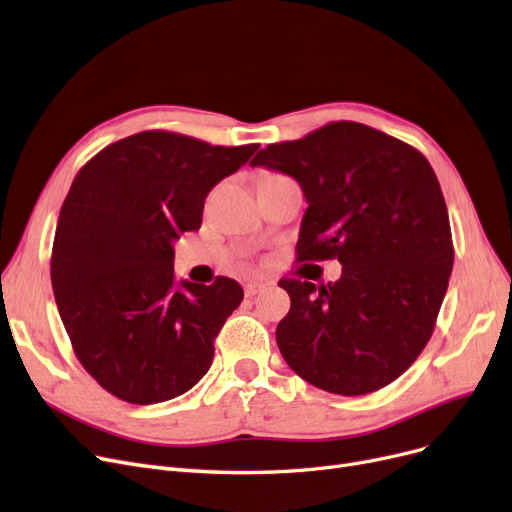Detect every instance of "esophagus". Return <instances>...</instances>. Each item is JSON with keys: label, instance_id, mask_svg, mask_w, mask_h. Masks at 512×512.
I'll list each match as a JSON object with an SVG mask.
<instances>
[{"label": "esophagus", "instance_id": "1", "mask_svg": "<svg viewBox=\"0 0 512 512\" xmlns=\"http://www.w3.org/2000/svg\"><path fill=\"white\" fill-rule=\"evenodd\" d=\"M264 287H266L264 283H258V281H250L246 287H243V294H246L248 298H254L256 294H260V291H262Z\"/></svg>", "mask_w": 512, "mask_h": 512}]
</instances>
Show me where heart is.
I'll return each mask as SVG.
<instances>
[{
    "label": "heart",
    "mask_w": 512,
    "mask_h": 512,
    "mask_svg": "<svg viewBox=\"0 0 512 512\" xmlns=\"http://www.w3.org/2000/svg\"><path fill=\"white\" fill-rule=\"evenodd\" d=\"M264 177H266V175H264Z\"/></svg>",
    "instance_id": "1"
}]
</instances>
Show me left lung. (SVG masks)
<instances>
[{"instance_id": "obj_1", "label": "left lung", "mask_w": 512, "mask_h": 512, "mask_svg": "<svg viewBox=\"0 0 512 512\" xmlns=\"http://www.w3.org/2000/svg\"><path fill=\"white\" fill-rule=\"evenodd\" d=\"M294 177L310 204L298 262H342L335 283L281 279L291 308L277 346L304 381L364 396L396 381L435 329L454 262L444 193L427 158L339 120L252 158Z\"/></svg>"}]
</instances>
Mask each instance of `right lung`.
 Returning a JSON list of instances; mask_svg holds the SVG:
<instances>
[{"instance_id":"add662e5","label":"right lung","mask_w":512,"mask_h":512,"mask_svg":"<svg viewBox=\"0 0 512 512\" xmlns=\"http://www.w3.org/2000/svg\"><path fill=\"white\" fill-rule=\"evenodd\" d=\"M256 150L141 131L106 145L72 181L54 235L52 287L75 356L118 400L164 402L208 373L243 289L227 277L177 279L173 241L200 229L210 189Z\"/></svg>"}]
</instances>
